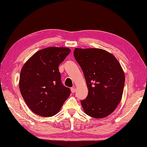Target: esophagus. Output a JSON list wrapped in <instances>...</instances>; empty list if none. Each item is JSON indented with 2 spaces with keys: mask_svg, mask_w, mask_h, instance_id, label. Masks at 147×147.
Instances as JSON below:
<instances>
[{
  "mask_svg": "<svg viewBox=\"0 0 147 147\" xmlns=\"http://www.w3.org/2000/svg\"><path fill=\"white\" fill-rule=\"evenodd\" d=\"M71 92H72V93H74L75 91H76V88H71Z\"/></svg>",
  "mask_w": 147,
  "mask_h": 147,
  "instance_id": "esophagus-1",
  "label": "esophagus"
}]
</instances>
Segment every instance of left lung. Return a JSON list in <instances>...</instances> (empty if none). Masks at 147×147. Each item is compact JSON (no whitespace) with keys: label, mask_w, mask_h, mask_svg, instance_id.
I'll list each match as a JSON object with an SVG mask.
<instances>
[{"label":"left lung","mask_w":147,"mask_h":147,"mask_svg":"<svg viewBox=\"0 0 147 147\" xmlns=\"http://www.w3.org/2000/svg\"><path fill=\"white\" fill-rule=\"evenodd\" d=\"M74 56L83 71L88 88L81 100L86 114L106 117L114 112L122 99L125 74L115 56L99 48H75Z\"/></svg>","instance_id":"left-lung-1"}]
</instances>
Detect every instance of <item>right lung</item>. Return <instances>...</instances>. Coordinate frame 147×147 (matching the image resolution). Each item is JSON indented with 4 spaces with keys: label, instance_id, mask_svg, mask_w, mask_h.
<instances>
[{
    "label": "right lung",
    "instance_id": "right-lung-1",
    "mask_svg": "<svg viewBox=\"0 0 147 147\" xmlns=\"http://www.w3.org/2000/svg\"><path fill=\"white\" fill-rule=\"evenodd\" d=\"M71 52L65 47H48L36 52L22 67L21 94L35 114L51 117L57 114L71 94L63 85L58 66Z\"/></svg>",
    "mask_w": 147,
    "mask_h": 147
}]
</instances>
